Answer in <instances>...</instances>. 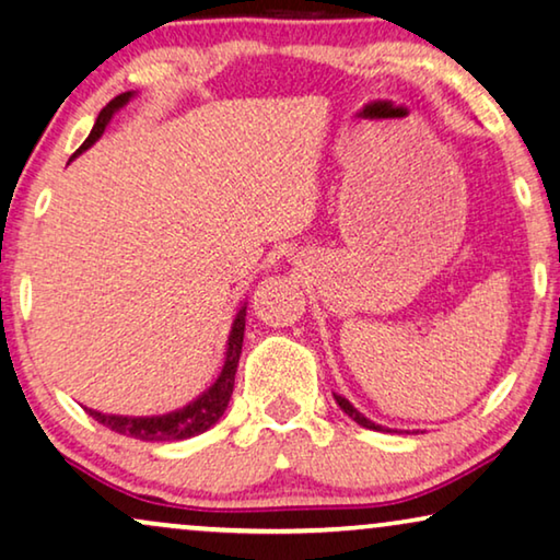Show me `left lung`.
<instances>
[{
	"mask_svg": "<svg viewBox=\"0 0 560 560\" xmlns=\"http://www.w3.org/2000/svg\"><path fill=\"white\" fill-rule=\"evenodd\" d=\"M334 399H337V405L341 407V412H347L349 417H352V420L357 422V424H362V428H366V430H385V428H382V424H377V422H372V420H366V417L360 412V410H357V407L352 405V402H349V399L347 397H341V395H334Z\"/></svg>",
	"mask_w": 560,
	"mask_h": 560,
	"instance_id": "1",
	"label": "left lung"
}]
</instances>
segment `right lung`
Returning <instances> with one entry per match:
<instances>
[{
	"instance_id": "add662e5",
	"label": "right lung",
	"mask_w": 560,
	"mask_h": 560,
	"mask_svg": "<svg viewBox=\"0 0 560 560\" xmlns=\"http://www.w3.org/2000/svg\"><path fill=\"white\" fill-rule=\"evenodd\" d=\"M130 97L132 93H120L118 97H113L103 110H100L88 140L78 148V153L74 155H80L82 150H88L100 136H103L107 122H110L113 115L118 113L122 105H128ZM244 329H246V302L238 308L236 319H233V327L229 334V347H226V362H223L219 380H215L203 395L196 397L194 402L180 407V410L158 415V417H122V415H105L85 407L88 415L95 417V420L100 424H105L107 430L118 432V435H128L145 442H173V440H188V438L200 435V432L213 428V424L223 417V412H226L231 392H233V382H236L241 347H244Z\"/></svg>"
}]
</instances>
